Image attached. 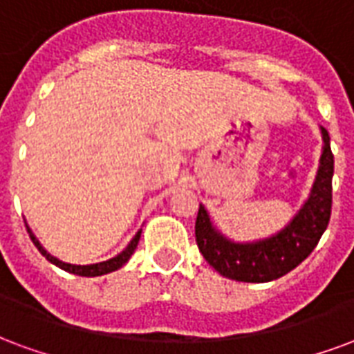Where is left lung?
Returning <instances> with one entry per match:
<instances>
[{"label":"left lung","mask_w":354,"mask_h":354,"mask_svg":"<svg viewBox=\"0 0 354 354\" xmlns=\"http://www.w3.org/2000/svg\"><path fill=\"white\" fill-rule=\"evenodd\" d=\"M321 166L311 194L285 228L275 236L252 243H236L216 230L203 205L196 216L198 249L223 277L243 283H268L301 264L313 252L326 230L332 213V175L334 154L330 151L328 131L321 128Z\"/></svg>","instance_id":"8db88e82"}]
</instances>
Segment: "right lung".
Listing matches in <instances>:
<instances>
[{"instance_id":"1","label":"right lung","mask_w":354,"mask_h":354,"mask_svg":"<svg viewBox=\"0 0 354 354\" xmlns=\"http://www.w3.org/2000/svg\"><path fill=\"white\" fill-rule=\"evenodd\" d=\"M26 230H28V234H30V237H32L33 245L39 249V252L45 257L48 262H53L54 266H58V268H62L64 272H69V273H75V275H81V277H97V275H105V273H111V272H117L118 268H122L128 260H130V257L133 254V251H136V247H138L139 243V237H141V230L133 236V239H131L130 243H128V247L124 249L120 254H117L115 259H109L105 260V262H100V264H88V266H77V264H68V262H62V260H58L56 257H53L50 252L45 251V247L39 243V239L33 236V232L30 230V226L26 224Z\"/></svg>"}]
</instances>
